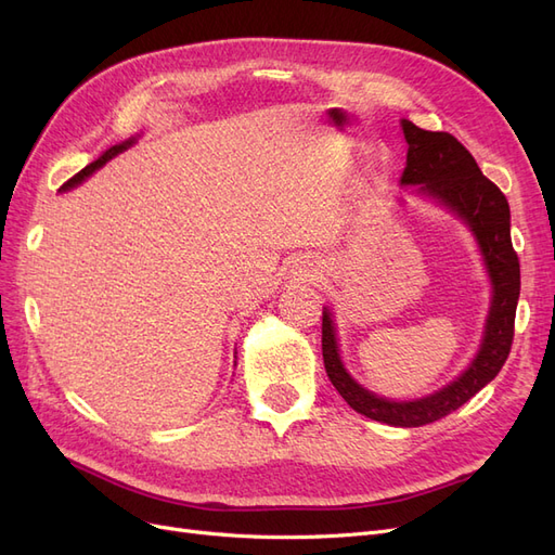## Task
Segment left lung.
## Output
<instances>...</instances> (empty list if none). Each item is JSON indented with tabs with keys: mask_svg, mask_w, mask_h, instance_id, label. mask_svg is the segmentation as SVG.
Returning <instances> with one entry per match:
<instances>
[{
	"mask_svg": "<svg viewBox=\"0 0 555 555\" xmlns=\"http://www.w3.org/2000/svg\"><path fill=\"white\" fill-rule=\"evenodd\" d=\"M400 129L408 141V162L398 180L400 188H414L416 196L442 206L463 222L473 233L486 275H489L491 304L479 349L459 377H453L438 391L412 400L377 396L349 375L340 357L335 314L328 306L322 319V351L326 375L351 410L379 424L416 428L459 410L505 365L514 338L520 268L512 247L507 198L479 171L475 157L467 153L463 143L447 131L416 127L405 117L400 120Z\"/></svg>",
	"mask_w": 555,
	"mask_h": 555,
	"instance_id": "left-lung-1",
	"label": "left lung"
}]
</instances>
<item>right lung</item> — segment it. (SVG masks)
<instances>
[{"instance_id":"obj_1","label":"right lung","mask_w":555,"mask_h":555,"mask_svg":"<svg viewBox=\"0 0 555 555\" xmlns=\"http://www.w3.org/2000/svg\"><path fill=\"white\" fill-rule=\"evenodd\" d=\"M137 139H139V137H131V139H127V141H122V143H115V145H111V147L106 150V153H104L102 157L94 159L92 164H88L86 169H82L80 173H76V176H74L69 182H64L60 192H69V190L78 188L80 182H86V180H88V178H90L94 171H99V169H102V166H106V162H111L113 157H117V155H120V153H125V150H129L133 143H137Z\"/></svg>"}]
</instances>
